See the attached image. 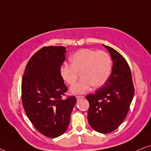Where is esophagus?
I'll use <instances>...</instances> for the list:
<instances>
[{
	"label": "esophagus",
	"instance_id": "1",
	"mask_svg": "<svg viewBox=\"0 0 151 151\" xmlns=\"http://www.w3.org/2000/svg\"><path fill=\"white\" fill-rule=\"evenodd\" d=\"M83 98H84L83 96H76V99H77L78 100H80V99H83Z\"/></svg>",
	"mask_w": 151,
	"mask_h": 151
}]
</instances>
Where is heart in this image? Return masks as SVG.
I'll return each mask as SVG.
<instances>
[{
  "mask_svg": "<svg viewBox=\"0 0 151 151\" xmlns=\"http://www.w3.org/2000/svg\"><path fill=\"white\" fill-rule=\"evenodd\" d=\"M71 65L63 64L59 72L62 80L70 86L73 85L79 73L81 80L70 89L73 94L84 93L91 86L99 88L108 80L112 69L110 55L104 51L82 49L69 58Z\"/></svg>",
  "mask_w": 151,
  "mask_h": 151,
  "instance_id": "obj_1",
  "label": "heart"
}]
</instances>
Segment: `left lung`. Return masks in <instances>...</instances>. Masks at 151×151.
Masks as SVG:
<instances>
[{
  "instance_id": "left-lung-1",
  "label": "left lung",
  "mask_w": 151,
  "mask_h": 151,
  "mask_svg": "<svg viewBox=\"0 0 151 151\" xmlns=\"http://www.w3.org/2000/svg\"><path fill=\"white\" fill-rule=\"evenodd\" d=\"M103 46L111 56L112 71L106 83L86 98L89 102L88 121L91 127L100 133H109L124 120L135 89L131 69L124 58L114 49Z\"/></svg>"
}]
</instances>
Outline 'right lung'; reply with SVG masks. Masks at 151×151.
<instances>
[{"label":"right lung","mask_w":151,"mask_h":151,"mask_svg":"<svg viewBox=\"0 0 151 151\" xmlns=\"http://www.w3.org/2000/svg\"><path fill=\"white\" fill-rule=\"evenodd\" d=\"M66 47H44L27 64L22 80V102L34 127L55 138L67 131L76 102L75 96L63 99L67 88L60 75Z\"/></svg>","instance_id":"right-lung-1"}]
</instances>
